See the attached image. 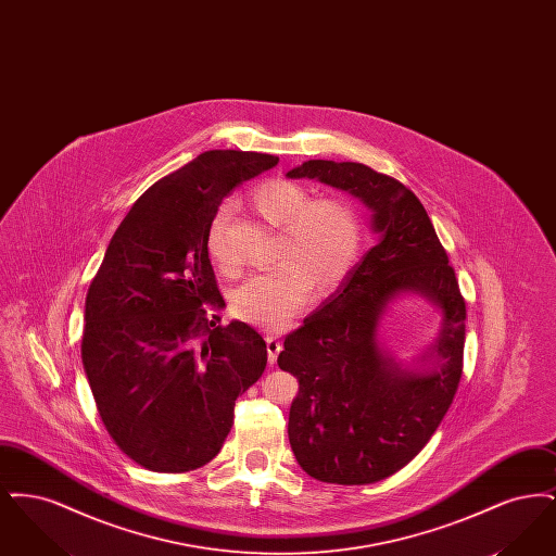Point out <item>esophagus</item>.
<instances>
[{
	"mask_svg": "<svg viewBox=\"0 0 556 556\" xmlns=\"http://www.w3.org/2000/svg\"><path fill=\"white\" fill-rule=\"evenodd\" d=\"M266 352H268V365H275L277 363V356H279V352H281V348H283V342L279 340V338H275V336H266Z\"/></svg>",
	"mask_w": 556,
	"mask_h": 556,
	"instance_id": "34e87169",
	"label": "esophagus"
}]
</instances>
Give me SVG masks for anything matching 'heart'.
Listing matches in <instances>:
<instances>
[{
  "mask_svg": "<svg viewBox=\"0 0 556 556\" xmlns=\"http://www.w3.org/2000/svg\"><path fill=\"white\" fill-rule=\"evenodd\" d=\"M252 206L268 223L281 227L279 265L250 275L233 291L239 318L279 331L308 302L313 288L325 293L342 283L361 245V218L340 198L311 200L308 191L288 179H268L250 191ZM229 206H220L208 227L211 258L231 268L227 245Z\"/></svg>",
  "mask_w": 556,
  "mask_h": 556,
  "instance_id": "heart-1",
  "label": "heart"
}]
</instances>
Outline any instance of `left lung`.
Wrapping results in <instances>:
<instances>
[{"label": "left lung", "mask_w": 556, "mask_h": 556, "mask_svg": "<svg viewBox=\"0 0 556 556\" xmlns=\"http://www.w3.org/2000/svg\"><path fill=\"white\" fill-rule=\"evenodd\" d=\"M290 179L358 198L377 243L283 342L279 367L300 381L291 450L318 481L363 485L394 476L435 433L463 375L465 300L419 198L361 162L308 160ZM421 294L443 315L439 338L408 364L378 340L389 304Z\"/></svg>", "instance_id": "left-lung-1"}]
</instances>
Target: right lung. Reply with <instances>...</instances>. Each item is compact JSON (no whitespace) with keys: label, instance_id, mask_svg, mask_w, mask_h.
Here are the masks:
<instances>
[{"label":"right lung","instance_id":"add662e5","mask_svg":"<svg viewBox=\"0 0 556 556\" xmlns=\"http://www.w3.org/2000/svg\"><path fill=\"white\" fill-rule=\"evenodd\" d=\"M277 156L211 150L162 177L135 204L93 277L80 342L98 413L137 465L184 473L211 463L236 400L266 367V344L225 300L208 258L223 198Z\"/></svg>","mask_w":556,"mask_h":556}]
</instances>
